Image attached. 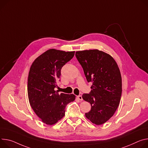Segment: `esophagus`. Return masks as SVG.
Instances as JSON below:
<instances>
[{
	"label": "esophagus",
	"mask_w": 148,
	"mask_h": 148,
	"mask_svg": "<svg viewBox=\"0 0 148 148\" xmlns=\"http://www.w3.org/2000/svg\"><path fill=\"white\" fill-rule=\"evenodd\" d=\"M77 98L80 100V101H83V97H82V96H77Z\"/></svg>",
	"instance_id": "esophagus-1"
}]
</instances>
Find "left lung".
<instances>
[{"mask_svg": "<svg viewBox=\"0 0 148 148\" xmlns=\"http://www.w3.org/2000/svg\"><path fill=\"white\" fill-rule=\"evenodd\" d=\"M75 56L87 82L92 83L90 93L82 96L91 106L86 117L94 124L102 125L113 116L120 103L122 83L119 68L110 55L99 49L78 51Z\"/></svg>", "mask_w": 148, "mask_h": 148, "instance_id": "1", "label": "left lung"}]
</instances>
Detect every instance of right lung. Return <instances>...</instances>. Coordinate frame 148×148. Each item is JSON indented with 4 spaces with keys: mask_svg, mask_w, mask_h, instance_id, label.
Instances as JSON below:
<instances>
[{
    "mask_svg": "<svg viewBox=\"0 0 148 148\" xmlns=\"http://www.w3.org/2000/svg\"><path fill=\"white\" fill-rule=\"evenodd\" d=\"M75 51L49 49L32 62L28 78V95L32 109L42 122L48 125L56 124L65 115L67 104L74 101L73 94H59L58 87L61 70L71 60Z\"/></svg>",
    "mask_w": 148,
    "mask_h": 148,
    "instance_id": "right-lung-1",
    "label": "right lung"
}]
</instances>
